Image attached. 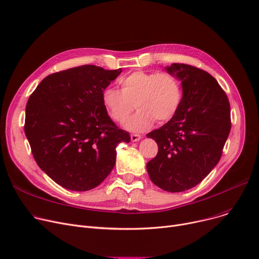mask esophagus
Returning <instances> with one entry per match:
<instances>
[{
  "label": "esophagus",
  "mask_w": 259,
  "mask_h": 259,
  "mask_svg": "<svg viewBox=\"0 0 259 259\" xmlns=\"http://www.w3.org/2000/svg\"><path fill=\"white\" fill-rule=\"evenodd\" d=\"M130 138H131V142H139L142 139L140 134H131Z\"/></svg>",
  "instance_id": "1"
}]
</instances>
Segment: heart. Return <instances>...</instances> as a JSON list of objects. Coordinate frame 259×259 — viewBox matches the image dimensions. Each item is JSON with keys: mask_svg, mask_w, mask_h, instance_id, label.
<instances>
[{"mask_svg": "<svg viewBox=\"0 0 259 259\" xmlns=\"http://www.w3.org/2000/svg\"><path fill=\"white\" fill-rule=\"evenodd\" d=\"M118 81L121 90L107 87L102 93V101L109 116L120 125L127 121L135 106L139 108L126 124L128 130L146 131L155 119L164 122L178 113L183 88L172 73L140 70L121 76Z\"/></svg>", "mask_w": 259, "mask_h": 259, "instance_id": "obj_1", "label": "heart"}]
</instances>
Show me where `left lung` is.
Instances as JSON below:
<instances>
[{"label": "left lung", "instance_id": "8db88e82", "mask_svg": "<svg viewBox=\"0 0 259 259\" xmlns=\"http://www.w3.org/2000/svg\"><path fill=\"white\" fill-rule=\"evenodd\" d=\"M166 69L182 80L183 101L168 122L147 134L158 145L147 171L160 189L183 192L198 185L219 164L231 130L230 103L207 71L178 63Z\"/></svg>", "mask_w": 259, "mask_h": 259}]
</instances>
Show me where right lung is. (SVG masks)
Listing matches in <instances>:
<instances>
[{"mask_svg":"<svg viewBox=\"0 0 259 259\" xmlns=\"http://www.w3.org/2000/svg\"><path fill=\"white\" fill-rule=\"evenodd\" d=\"M121 72L83 65L46 76L26 105L25 134L37 166L72 191L99 186L115 165V148L130 142L109 117L103 91Z\"/></svg>","mask_w":259,"mask_h":259,"instance_id":"right-lung-1","label":"right lung"}]
</instances>
